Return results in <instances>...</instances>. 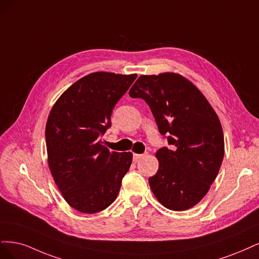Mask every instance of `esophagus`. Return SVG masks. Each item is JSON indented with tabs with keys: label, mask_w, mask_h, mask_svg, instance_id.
Wrapping results in <instances>:
<instances>
[{
	"label": "esophagus",
	"mask_w": 259,
	"mask_h": 259,
	"mask_svg": "<svg viewBox=\"0 0 259 259\" xmlns=\"http://www.w3.org/2000/svg\"><path fill=\"white\" fill-rule=\"evenodd\" d=\"M143 157H144V155H142V154H133V161H138Z\"/></svg>",
	"instance_id": "34e87169"
}]
</instances>
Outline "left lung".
Instances as JSON below:
<instances>
[{
	"label": "left lung",
	"mask_w": 259,
	"mask_h": 259,
	"mask_svg": "<svg viewBox=\"0 0 259 259\" xmlns=\"http://www.w3.org/2000/svg\"><path fill=\"white\" fill-rule=\"evenodd\" d=\"M129 95L145 100L158 130L172 145L156 153L159 168L148 179L153 194L169 210L195 206L218 177L224 158L218 114L201 91L178 73L141 75Z\"/></svg>",
	"instance_id": "left-lung-1"
}]
</instances>
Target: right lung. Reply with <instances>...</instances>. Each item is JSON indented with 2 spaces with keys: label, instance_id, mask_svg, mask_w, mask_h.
<instances>
[{
  "label": "right lung",
  "instance_id": "1",
  "mask_svg": "<svg viewBox=\"0 0 259 259\" xmlns=\"http://www.w3.org/2000/svg\"><path fill=\"white\" fill-rule=\"evenodd\" d=\"M137 74L90 73L75 81L54 104L45 137L48 166L66 202L94 214L117 197L132 153L110 152L100 137L111 126L115 104Z\"/></svg>",
  "mask_w": 259,
  "mask_h": 259
}]
</instances>
